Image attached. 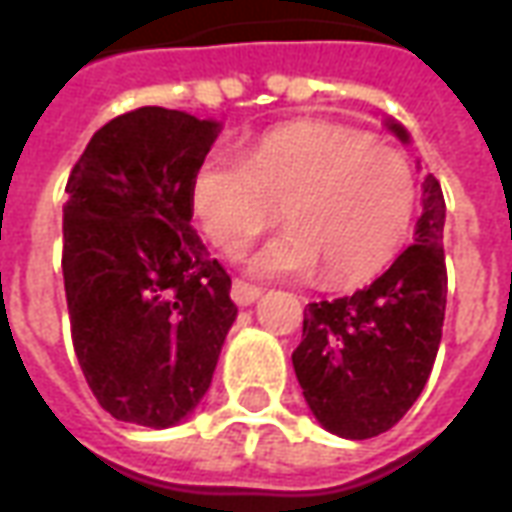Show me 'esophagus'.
I'll list each match as a JSON object with an SVG mask.
<instances>
[{
    "label": "esophagus",
    "instance_id": "obj_1",
    "mask_svg": "<svg viewBox=\"0 0 512 512\" xmlns=\"http://www.w3.org/2000/svg\"><path fill=\"white\" fill-rule=\"evenodd\" d=\"M230 296L238 307H249V304H255L260 299V288L255 285H249V282H241V279H235L233 288H230Z\"/></svg>",
    "mask_w": 512,
    "mask_h": 512
}]
</instances>
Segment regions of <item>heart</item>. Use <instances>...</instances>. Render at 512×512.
<instances>
[{"mask_svg": "<svg viewBox=\"0 0 512 512\" xmlns=\"http://www.w3.org/2000/svg\"><path fill=\"white\" fill-rule=\"evenodd\" d=\"M191 213L205 238L241 252L282 211L288 230L255 257L260 277H321L351 288L403 249L417 208L406 153L337 123H290L260 136L244 158L211 156L194 169Z\"/></svg>", "mask_w": 512, "mask_h": 512, "instance_id": "obj_1", "label": "heart"}]
</instances>
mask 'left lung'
Returning <instances> with one entry per match:
<instances>
[{"instance_id":"obj_1","label":"left lung","mask_w":512,"mask_h":512,"mask_svg":"<svg viewBox=\"0 0 512 512\" xmlns=\"http://www.w3.org/2000/svg\"><path fill=\"white\" fill-rule=\"evenodd\" d=\"M386 126L408 142L397 123ZM444 211L439 180L428 175L414 244L354 296L307 304L293 370L329 433L343 439L386 433L428 381L447 307Z\"/></svg>"}]
</instances>
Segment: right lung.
Returning a JSON list of instances; mask_svg holds the SVG:
<instances>
[{
	"label": "right lung",
	"instance_id": "obj_1",
	"mask_svg": "<svg viewBox=\"0 0 512 512\" xmlns=\"http://www.w3.org/2000/svg\"><path fill=\"white\" fill-rule=\"evenodd\" d=\"M219 123L142 106L98 128L62 208L71 337L115 419L169 428L211 386L238 307L230 274L191 227L189 186Z\"/></svg>",
	"mask_w": 512,
	"mask_h": 512
}]
</instances>
